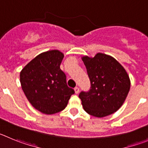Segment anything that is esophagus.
Listing matches in <instances>:
<instances>
[{"mask_svg": "<svg viewBox=\"0 0 148 148\" xmlns=\"http://www.w3.org/2000/svg\"><path fill=\"white\" fill-rule=\"evenodd\" d=\"M74 91H75L76 94H78L79 92V88L78 87H75L74 88Z\"/></svg>", "mask_w": 148, "mask_h": 148, "instance_id": "esophagus-1", "label": "esophagus"}]
</instances>
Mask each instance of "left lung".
I'll return each instance as SVG.
<instances>
[{"label": "left lung", "mask_w": 148, "mask_h": 148, "mask_svg": "<svg viewBox=\"0 0 148 148\" xmlns=\"http://www.w3.org/2000/svg\"><path fill=\"white\" fill-rule=\"evenodd\" d=\"M90 82L88 91L79 94L84 110L91 116L104 117L116 112L125 100L130 82L120 63L107 54L82 58Z\"/></svg>", "instance_id": "obj_1"}]
</instances>
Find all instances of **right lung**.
<instances>
[{
  "instance_id": "1",
  "label": "right lung",
  "mask_w": 148,
  "mask_h": 148,
  "mask_svg": "<svg viewBox=\"0 0 148 148\" xmlns=\"http://www.w3.org/2000/svg\"><path fill=\"white\" fill-rule=\"evenodd\" d=\"M63 58L58 50L43 52L29 62L20 74L21 87L28 100L43 114H56L65 109L74 94L60 67Z\"/></svg>"
}]
</instances>
